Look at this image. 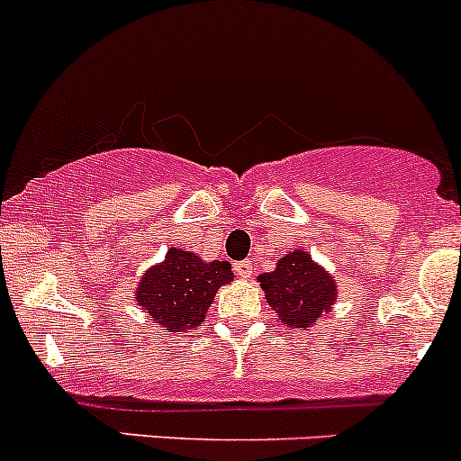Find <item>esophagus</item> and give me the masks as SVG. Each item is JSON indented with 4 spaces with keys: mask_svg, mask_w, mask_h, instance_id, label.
Listing matches in <instances>:
<instances>
[{
    "mask_svg": "<svg viewBox=\"0 0 461 461\" xmlns=\"http://www.w3.org/2000/svg\"><path fill=\"white\" fill-rule=\"evenodd\" d=\"M234 272L239 274V276L249 278L252 276V260H239V263H234Z\"/></svg>",
    "mask_w": 461,
    "mask_h": 461,
    "instance_id": "esophagus-1",
    "label": "esophagus"
}]
</instances>
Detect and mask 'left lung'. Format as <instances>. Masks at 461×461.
<instances>
[{"instance_id":"left-lung-1","label":"left lung","mask_w":461,"mask_h":461,"mask_svg":"<svg viewBox=\"0 0 461 461\" xmlns=\"http://www.w3.org/2000/svg\"><path fill=\"white\" fill-rule=\"evenodd\" d=\"M258 283L269 308L290 328H310L321 312H328L337 296L332 276L303 249L283 257L274 272L260 274Z\"/></svg>"}]
</instances>
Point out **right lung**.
Listing matches in <instances>:
<instances>
[{"label":"right lung","instance_id":"obj_1","mask_svg":"<svg viewBox=\"0 0 461 461\" xmlns=\"http://www.w3.org/2000/svg\"><path fill=\"white\" fill-rule=\"evenodd\" d=\"M234 278L227 260L204 263L192 252L169 249L165 263L149 269L138 283L136 299L156 323L171 330H192L203 323L218 287Z\"/></svg>","mask_w":461,"mask_h":461}]
</instances>
